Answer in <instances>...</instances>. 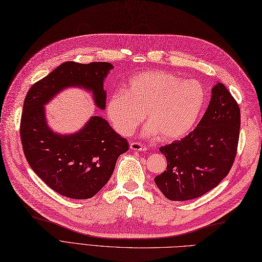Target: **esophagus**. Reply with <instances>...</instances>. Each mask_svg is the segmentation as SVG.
Returning <instances> with one entry per match:
<instances>
[{
	"label": "esophagus",
	"instance_id": "obj_1",
	"mask_svg": "<svg viewBox=\"0 0 262 262\" xmlns=\"http://www.w3.org/2000/svg\"><path fill=\"white\" fill-rule=\"evenodd\" d=\"M130 148L132 150H139V152H142V150H146V147L144 145H142L141 143H138V142H131Z\"/></svg>",
	"mask_w": 262,
	"mask_h": 262
}]
</instances>
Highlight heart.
<instances>
[{"instance_id":"heart-1","label":"heart","mask_w":262,"mask_h":262,"mask_svg":"<svg viewBox=\"0 0 262 262\" xmlns=\"http://www.w3.org/2000/svg\"><path fill=\"white\" fill-rule=\"evenodd\" d=\"M207 91L196 80H182L165 71L132 76L124 91L110 95L106 113L121 136H130L144 119V136L176 141L192 130L207 105Z\"/></svg>"}]
</instances>
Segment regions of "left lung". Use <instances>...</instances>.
<instances>
[{
  "label": "left lung",
  "instance_id": "8db88e82",
  "mask_svg": "<svg viewBox=\"0 0 262 262\" xmlns=\"http://www.w3.org/2000/svg\"><path fill=\"white\" fill-rule=\"evenodd\" d=\"M239 129V107L226 87L217 83L196 128L160 148L167 167L154 179L158 189L171 201H186L215 188L232 168Z\"/></svg>",
  "mask_w": 262,
  "mask_h": 262
}]
</instances>
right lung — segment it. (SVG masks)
I'll use <instances>...</instances> for the list:
<instances>
[{
  "instance_id": "1",
  "label": "right lung",
  "mask_w": 262,
  "mask_h": 262,
  "mask_svg": "<svg viewBox=\"0 0 262 262\" xmlns=\"http://www.w3.org/2000/svg\"><path fill=\"white\" fill-rule=\"evenodd\" d=\"M112 63H62L30 87L24 100L20 139L26 160L39 178L55 192L71 199H90L112 177L118 157L129 143L102 117L93 116L83 128L70 134L53 131L45 105L59 93L77 87L92 93L94 104L106 107L104 82Z\"/></svg>"
}]
</instances>
